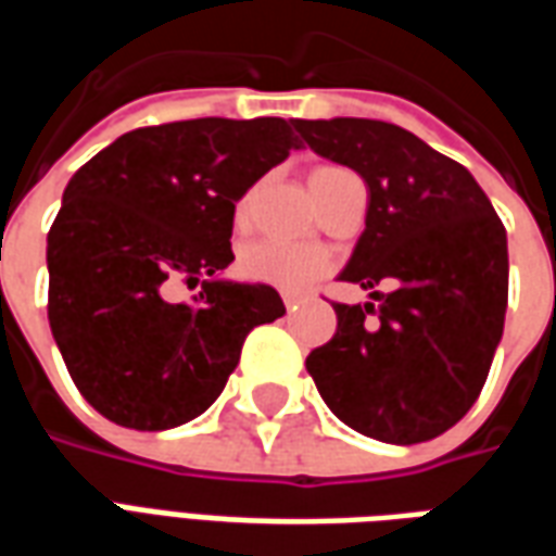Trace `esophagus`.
Here are the masks:
<instances>
[{
    "label": "esophagus",
    "mask_w": 556,
    "mask_h": 556,
    "mask_svg": "<svg viewBox=\"0 0 556 556\" xmlns=\"http://www.w3.org/2000/svg\"><path fill=\"white\" fill-rule=\"evenodd\" d=\"M282 303H286V309H289V313H294V309H298V298H291V294H286V298H282Z\"/></svg>",
    "instance_id": "obj_1"
}]
</instances>
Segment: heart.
<instances>
[{"label": "heart", "instance_id": "heart-1", "mask_svg": "<svg viewBox=\"0 0 556 556\" xmlns=\"http://www.w3.org/2000/svg\"><path fill=\"white\" fill-rule=\"evenodd\" d=\"M345 175L351 172L337 169V166H325V169H315L313 178H309V187H313V195L318 205H325L327 195L333 193ZM250 207H253V199L243 195L241 202L235 205V226L243 229L247 219H250ZM327 255L318 253V250H306V247H291V243L279 241H253L247 243L238 255V274L250 282H258V286H270V289L289 291V294H298V291L309 289L313 282L327 274Z\"/></svg>", "mask_w": 556, "mask_h": 556}]
</instances>
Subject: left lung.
I'll use <instances>...</instances> for the list:
<instances>
[{"label":"left lung","instance_id":"8db88e82","mask_svg":"<svg viewBox=\"0 0 556 556\" xmlns=\"http://www.w3.org/2000/svg\"><path fill=\"white\" fill-rule=\"evenodd\" d=\"M315 154L361 175L366 229L342 270L375 303H333L337 333L306 357L345 426L384 443H422L465 417L503 337L506 229L473 175L410 130L372 118L298 122ZM375 314V319L368 315Z\"/></svg>","mask_w":556,"mask_h":556}]
</instances>
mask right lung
<instances>
[{
  "mask_svg": "<svg viewBox=\"0 0 556 556\" xmlns=\"http://www.w3.org/2000/svg\"><path fill=\"white\" fill-rule=\"evenodd\" d=\"M298 118L139 127L67 181L47 235L50 330L77 390L125 429L163 431L214 405L247 333L286 313L229 282L235 202L301 148ZM178 281L193 304L168 301Z\"/></svg>",
  "mask_w": 556,
  "mask_h": 556,
  "instance_id": "1",
  "label": "right lung"
}]
</instances>
